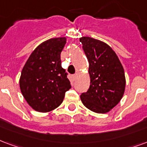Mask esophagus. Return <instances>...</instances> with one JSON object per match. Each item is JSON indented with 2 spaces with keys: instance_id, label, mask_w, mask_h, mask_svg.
I'll return each mask as SVG.
<instances>
[{
  "instance_id": "obj_1",
  "label": "esophagus",
  "mask_w": 147,
  "mask_h": 147,
  "mask_svg": "<svg viewBox=\"0 0 147 147\" xmlns=\"http://www.w3.org/2000/svg\"><path fill=\"white\" fill-rule=\"evenodd\" d=\"M72 78H73L74 80H75V79H76V78H77V74H76H76H74L73 76H72Z\"/></svg>"
}]
</instances>
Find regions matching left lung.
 <instances>
[{
    "instance_id": "8db88e82",
    "label": "left lung",
    "mask_w": 147,
    "mask_h": 147,
    "mask_svg": "<svg viewBox=\"0 0 147 147\" xmlns=\"http://www.w3.org/2000/svg\"><path fill=\"white\" fill-rule=\"evenodd\" d=\"M89 61L90 86L80 98L93 112L104 114L119 103L125 88L124 68L117 54L107 43L93 38H80Z\"/></svg>"
}]
</instances>
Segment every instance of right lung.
Listing matches in <instances>:
<instances>
[{"label": "right lung", "instance_id": "obj_1", "mask_svg": "<svg viewBox=\"0 0 147 147\" xmlns=\"http://www.w3.org/2000/svg\"><path fill=\"white\" fill-rule=\"evenodd\" d=\"M66 38H53L35 49L22 71L20 90L30 107L48 112L62 103L71 89L68 73L61 67V52Z\"/></svg>", "mask_w": 147, "mask_h": 147}]
</instances>
